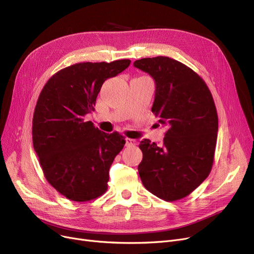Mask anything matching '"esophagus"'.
Returning <instances> with one entry per match:
<instances>
[{
  "mask_svg": "<svg viewBox=\"0 0 254 254\" xmlns=\"http://www.w3.org/2000/svg\"><path fill=\"white\" fill-rule=\"evenodd\" d=\"M126 145H127V146H136V145H137V141L134 140V139L127 138V139H126Z\"/></svg>",
  "mask_w": 254,
  "mask_h": 254,
  "instance_id": "34e87169",
  "label": "esophagus"
}]
</instances>
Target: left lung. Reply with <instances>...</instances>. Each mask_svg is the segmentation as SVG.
Returning <instances> with one entry per match:
<instances>
[{"label":"left lung","instance_id":"8db88e82","mask_svg":"<svg viewBox=\"0 0 254 254\" xmlns=\"http://www.w3.org/2000/svg\"><path fill=\"white\" fill-rule=\"evenodd\" d=\"M136 68L155 81L151 111L167 127L164 144L144 139L138 166L145 189L167 202L190 194L210 174L218 131L214 100L203 78L168 57L141 59Z\"/></svg>","mask_w":254,"mask_h":254}]
</instances>
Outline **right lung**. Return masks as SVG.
<instances>
[{"mask_svg":"<svg viewBox=\"0 0 254 254\" xmlns=\"http://www.w3.org/2000/svg\"><path fill=\"white\" fill-rule=\"evenodd\" d=\"M129 60L78 63L51 76L33 116V145L48 183L74 202H88L108 190L109 169L125 137L85 122L95 111L105 80L122 73Z\"/></svg>","mask_w":254,"mask_h":254,"instance_id":"obj_1","label":"right lung"}]
</instances>
